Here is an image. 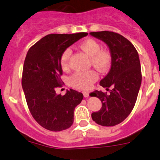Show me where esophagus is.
Returning <instances> with one entry per match:
<instances>
[{
	"mask_svg": "<svg viewBox=\"0 0 160 160\" xmlns=\"http://www.w3.org/2000/svg\"><path fill=\"white\" fill-rule=\"evenodd\" d=\"M83 95H84V97H89V92L84 91L83 92Z\"/></svg>",
	"mask_w": 160,
	"mask_h": 160,
	"instance_id": "obj_1",
	"label": "esophagus"
}]
</instances>
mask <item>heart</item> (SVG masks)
<instances>
[{
	"label": "heart",
	"instance_id": "obj_1",
	"mask_svg": "<svg viewBox=\"0 0 160 160\" xmlns=\"http://www.w3.org/2000/svg\"><path fill=\"white\" fill-rule=\"evenodd\" d=\"M78 48L90 57L91 63L97 70L105 72L110 67L112 57L107 50L101 49L100 44L93 39H86L78 45ZM72 52L67 48L61 54V65L62 69H68L69 61ZM98 78V75L94 70L87 72H76L70 76L69 83L75 88L86 90L91 86Z\"/></svg>",
	"mask_w": 160,
	"mask_h": 160
}]
</instances>
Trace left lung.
Returning a JSON list of instances; mask_svg holds the SVG:
<instances>
[{"label":"left lung","mask_w":160,"mask_h":160,"mask_svg":"<svg viewBox=\"0 0 160 160\" xmlns=\"http://www.w3.org/2000/svg\"><path fill=\"white\" fill-rule=\"evenodd\" d=\"M90 35L100 39L108 47L112 57L111 69L99 84L110 94L101 91L90 93L102 102V108L91 114L99 125L112 127L128 117L136 104L142 84L139 56L136 48L127 39L111 31L91 32Z\"/></svg>","instance_id":"1"}]
</instances>
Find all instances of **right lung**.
Segmentation results:
<instances>
[{
    "mask_svg": "<svg viewBox=\"0 0 160 160\" xmlns=\"http://www.w3.org/2000/svg\"><path fill=\"white\" fill-rule=\"evenodd\" d=\"M87 35L88 33L48 34L28 50L22 85L32 116L45 129L58 132L72 124L74 110L83 99V94L70 89L65 95H57L55 88L63 84L60 77L63 73L62 53Z\"/></svg>",
    "mask_w": 160,
    "mask_h": 160,
    "instance_id": "right-lung-1",
    "label": "right lung"
}]
</instances>
